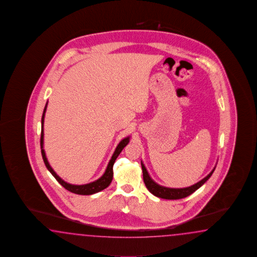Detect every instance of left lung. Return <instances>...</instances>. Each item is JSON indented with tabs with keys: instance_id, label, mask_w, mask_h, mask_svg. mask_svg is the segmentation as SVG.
Masks as SVG:
<instances>
[{
	"instance_id": "8db88e82",
	"label": "left lung",
	"mask_w": 257,
	"mask_h": 257,
	"mask_svg": "<svg viewBox=\"0 0 257 257\" xmlns=\"http://www.w3.org/2000/svg\"><path fill=\"white\" fill-rule=\"evenodd\" d=\"M141 166H142L144 183L146 184L149 192L151 194H154L155 196H157V197L169 200L182 199V198H184L190 194H193L197 189L200 188L209 178L211 177L212 173L216 169V167H215L206 177L204 178L203 180H201L200 182L195 183L192 186H189L186 188H168V187L161 186L160 184L155 183L154 181L149 176V172L147 171L145 165L143 164L142 161H141Z\"/></svg>"
}]
</instances>
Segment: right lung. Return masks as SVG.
Segmentation results:
<instances>
[{"mask_svg": "<svg viewBox=\"0 0 257 257\" xmlns=\"http://www.w3.org/2000/svg\"><path fill=\"white\" fill-rule=\"evenodd\" d=\"M47 105L48 102L46 103L45 108L43 110V114H42V118H41V137H40V149H41V155H42V159L45 163L47 169L53 175V177L55 178L58 181V183H60L62 186H63L66 190H68L70 192L74 193L76 194H82V195H89V194H96L100 191H102L105 188H107L108 185L111 183L112 181V177H113V164H114L115 160L117 159V157L120 155L121 150L124 149L126 145L130 141V137H125L124 139H122L119 145L117 146V148L115 149L114 153L112 155L111 159L108 162L107 169L104 172L101 177L97 179V181L92 182L90 183H86V184H83V185H74V184H70V183L64 182L63 179L58 176L56 172L52 170V167L50 165V163L48 162V160L46 158L45 151L43 149V144H44V132H43V124H44V117H45L46 109H47Z\"/></svg>", "mask_w": 257, "mask_h": 257, "instance_id": "obj_1", "label": "right lung"}]
</instances>
